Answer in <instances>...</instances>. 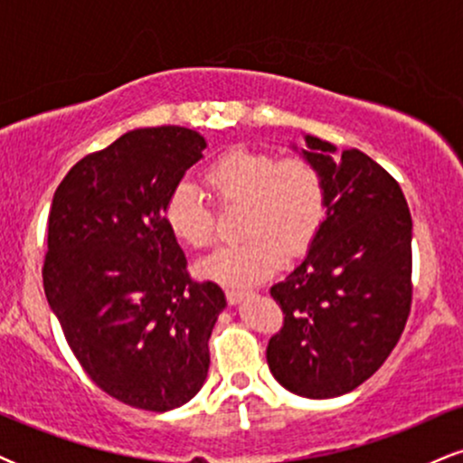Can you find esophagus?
Wrapping results in <instances>:
<instances>
[{"label": "esophagus", "mask_w": 463, "mask_h": 463, "mask_svg": "<svg viewBox=\"0 0 463 463\" xmlns=\"http://www.w3.org/2000/svg\"><path fill=\"white\" fill-rule=\"evenodd\" d=\"M248 296V291L243 289H226V300L228 305H239Z\"/></svg>", "instance_id": "34e87169"}]
</instances>
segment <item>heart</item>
I'll list each match as a JSON object with an SVG mask.
<instances>
[{
  "instance_id": "b5f03b06",
  "label": "heart",
  "mask_w": 463,
  "mask_h": 463,
  "mask_svg": "<svg viewBox=\"0 0 463 463\" xmlns=\"http://www.w3.org/2000/svg\"><path fill=\"white\" fill-rule=\"evenodd\" d=\"M220 204H243L239 243L217 248L198 261L202 279L224 287H250L276 272L287 254H298L313 241L326 217V180L305 156L279 161L274 154L232 147L206 172ZM165 224L187 246L213 241V213L198 184L180 180L163 206Z\"/></svg>"
}]
</instances>
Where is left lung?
Instances as JSON below:
<instances>
[{
    "label": "left lung",
    "instance_id": "8db88e82",
    "mask_svg": "<svg viewBox=\"0 0 463 463\" xmlns=\"http://www.w3.org/2000/svg\"><path fill=\"white\" fill-rule=\"evenodd\" d=\"M326 180V217L307 257L269 294L285 313L268 365L285 390L335 398L390 357L411 307V215L390 174L359 150L305 135ZM298 152V147L294 146Z\"/></svg>",
    "mask_w": 463,
    "mask_h": 463
}]
</instances>
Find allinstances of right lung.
I'll return each mask as SVG.
<instances>
[{"instance_id": "obj_1", "label": "right lung", "mask_w": 463, "mask_h": 463, "mask_svg": "<svg viewBox=\"0 0 463 463\" xmlns=\"http://www.w3.org/2000/svg\"><path fill=\"white\" fill-rule=\"evenodd\" d=\"M206 141L180 126L137 128L89 154L58 184L43 287L69 348L109 396L176 409L209 374L226 296L194 283L163 206Z\"/></svg>"}]
</instances>
